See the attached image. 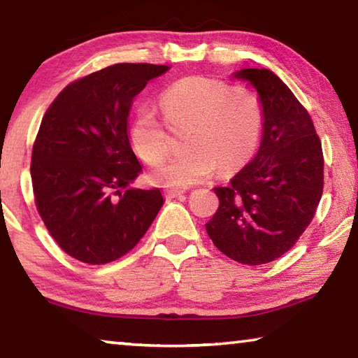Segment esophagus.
<instances>
[{
  "mask_svg": "<svg viewBox=\"0 0 358 358\" xmlns=\"http://www.w3.org/2000/svg\"><path fill=\"white\" fill-rule=\"evenodd\" d=\"M185 194V189H178V187H171V189H166V196L169 199H175V197H180Z\"/></svg>",
  "mask_w": 358,
  "mask_h": 358,
  "instance_id": "1",
  "label": "esophagus"
}]
</instances>
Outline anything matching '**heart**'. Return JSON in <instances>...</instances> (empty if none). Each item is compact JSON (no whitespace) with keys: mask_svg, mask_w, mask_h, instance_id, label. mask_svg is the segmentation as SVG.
I'll return each instance as SVG.
<instances>
[{"mask_svg":"<svg viewBox=\"0 0 358 358\" xmlns=\"http://www.w3.org/2000/svg\"><path fill=\"white\" fill-rule=\"evenodd\" d=\"M161 110L172 132L186 131L175 159L155 169L150 180L161 186H191L210 178L220 167L232 173L251 159L262 129V107L246 87H227L207 77H185L161 94ZM129 141L137 156L155 166L171 151L164 126L143 108L132 121Z\"/></svg>","mask_w":358,"mask_h":358,"instance_id":"obj_1","label":"heart"}]
</instances>
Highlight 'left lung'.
I'll return each mask as SVG.
<instances>
[{"label": "left lung", "mask_w": 358, "mask_h": 358, "mask_svg": "<svg viewBox=\"0 0 358 358\" xmlns=\"http://www.w3.org/2000/svg\"><path fill=\"white\" fill-rule=\"evenodd\" d=\"M235 78L256 90L262 138L251 162L224 187L205 224L215 246L245 265L281 257L310 226L322 197V145L310 113L268 69H240Z\"/></svg>", "instance_id": "obj_1"}]
</instances>
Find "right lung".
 <instances>
[{"label":"right lung","instance_id":"1","mask_svg":"<svg viewBox=\"0 0 358 358\" xmlns=\"http://www.w3.org/2000/svg\"><path fill=\"white\" fill-rule=\"evenodd\" d=\"M169 66L120 63L66 87L36 137V207L53 240L80 262L101 265L129 252L164 199L131 187L142 172L129 141L136 96Z\"/></svg>","mask_w":358,"mask_h":358}]
</instances>
